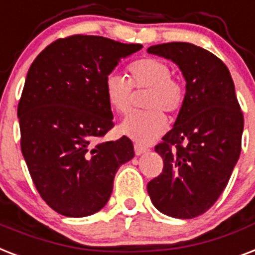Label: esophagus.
<instances>
[{
	"label": "esophagus",
	"instance_id": "1",
	"mask_svg": "<svg viewBox=\"0 0 255 255\" xmlns=\"http://www.w3.org/2000/svg\"><path fill=\"white\" fill-rule=\"evenodd\" d=\"M134 151H135L137 155H141L147 151V147H145L143 145H139V143H134Z\"/></svg>",
	"mask_w": 255,
	"mask_h": 255
}]
</instances>
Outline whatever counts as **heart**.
I'll return each instance as SVG.
<instances>
[{"label":"heart","instance_id":"1","mask_svg":"<svg viewBox=\"0 0 255 255\" xmlns=\"http://www.w3.org/2000/svg\"><path fill=\"white\" fill-rule=\"evenodd\" d=\"M130 78L110 73L105 78L104 92L108 104L118 114H126L131 106L133 88L150 89L146 97V112L129 114L120 125L121 133L139 143H150L167 129L163 112L178 113L182 109L186 93L182 82L171 77L167 62L154 57H146L129 65Z\"/></svg>","mask_w":255,"mask_h":255}]
</instances>
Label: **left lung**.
<instances>
[{
  "label": "left lung",
  "mask_w": 255,
  "mask_h": 255,
  "mask_svg": "<svg viewBox=\"0 0 255 255\" xmlns=\"http://www.w3.org/2000/svg\"><path fill=\"white\" fill-rule=\"evenodd\" d=\"M147 52L175 62L186 80L177 121L155 146L163 169L147 193L161 213L189 220L208 212L228 185L241 154L244 114L229 69L213 53L187 42Z\"/></svg>",
  "instance_id": "1"
}]
</instances>
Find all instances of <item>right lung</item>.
<instances>
[{
	"label": "right lung",
	"mask_w": 255,
	"mask_h": 255,
	"mask_svg": "<svg viewBox=\"0 0 255 255\" xmlns=\"http://www.w3.org/2000/svg\"><path fill=\"white\" fill-rule=\"evenodd\" d=\"M139 49L100 35H69L45 47L27 72L17 110L21 150L39 195L62 216L101 210L118 167L134 157L126 135L96 139L114 126L106 76Z\"/></svg>",
	"instance_id": "add662e5"
}]
</instances>
